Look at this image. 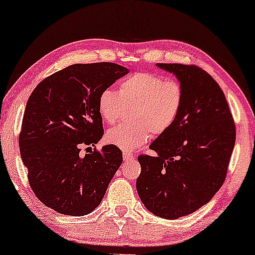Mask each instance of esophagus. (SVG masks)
<instances>
[{
	"mask_svg": "<svg viewBox=\"0 0 255 255\" xmlns=\"http://www.w3.org/2000/svg\"><path fill=\"white\" fill-rule=\"evenodd\" d=\"M123 159L125 162H128V161H132V160L134 159V155L132 154L130 152H123Z\"/></svg>",
	"mask_w": 255,
	"mask_h": 255,
	"instance_id": "1",
	"label": "esophagus"
}]
</instances>
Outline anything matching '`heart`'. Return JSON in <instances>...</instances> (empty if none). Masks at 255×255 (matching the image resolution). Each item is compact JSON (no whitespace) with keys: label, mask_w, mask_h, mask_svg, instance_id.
<instances>
[{"label":"heart","mask_w":255,"mask_h":255,"mask_svg":"<svg viewBox=\"0 0 255 255\" xmlns=\"http://www.w3.org/2000/svg\"><path fill=\"white\" fill-rule=\"evenodd\" d=\"M183 103V88L175 80L154 73L139 72L120 82L118 92L106 89L99 97V114L108 124L120 120L128 108L131 123L110 128L108 144L132 151L153 135H160L175 123Z\"/></svg>","instance_id":"1"}]
</instances>
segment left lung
<instances>
[{"label":"left lung","instance_id":"1","mask_svg":"<svg viewBox=\"0 0 255 255\" xmlns=\"http://www.w3.org/2000/svg\"><path fill=\"white\" fill-rule=\"evenodd\" d=\"M183 88V103L172 128L149 145L155 156L139 155V197L160 218L176 219L198 210L225 181L236 127L225 95L203 69L156 64Z\"/></svg>","mask_w":255,"mask_h":255}]
</instances>
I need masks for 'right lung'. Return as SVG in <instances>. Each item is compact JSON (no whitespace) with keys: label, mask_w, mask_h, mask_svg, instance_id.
I'll list each match as a JSON object with an SVG mask.
<instances>
[{"label":"right lung","mask_w":255,"mask_h":255,"mask_svg":"<svg viewBox=\"0 0 255 255\" xmlns=\"http://www.w3.org/2000/svg\"><path fill=\"white\" fill-rule=\"evenodd\" d=\"M128 69L113 62L75 64L43 80L24 111L19 151L27 179L40 202L66 216H85L102 202L123 161L122 151L95 146L103 135L99 97Z\"/></svg>","instance_id":"add662e5"}]
</instances>
